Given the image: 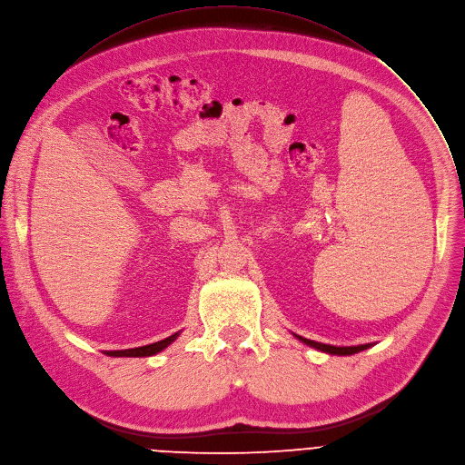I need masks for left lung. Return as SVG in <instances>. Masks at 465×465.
<instances>
[{
  "instance_id": "1",
  "label": "left lung",
  "mask_w": 465,
  "mask_h": 465,
  "mask_svg": "<svg viewBox=\"0 0 465 465\" xmlns=\"http://www.w3.org/2000/svg\"><path fill=\"white\" fill-rule=\"evenodd\" d=\"M299 341L321 350V351H326V353H331V355H351V353H357V351H362L366 348H370L372 344H359V346H331V344H322V342H317V341H310V339H304L301 335H295Z\"/></svg>"
}]
</instances>
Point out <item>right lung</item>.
I'll use <instances>...</instances> for the list:
<instances>
[{
	"mask_svg": "<svg viewBox=\"0 0 465 465\" xmlns=\"http://www.w3.org/2000/svg\"><path fill=\"white\" fill-rule=\"evenodd\" d=\"M179 333H173L163 341H157L153 344H146V346H139V348H128V350H114V351H106V355H112V357H148V355H153L161 350H164L170 342L175 341Z\"/></svg>",
	"mask_w": 465,
	"mask_h": 465,
	"instance_id": "right-lung-1",
	"label": "right lung"
}]
</instances>
